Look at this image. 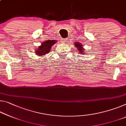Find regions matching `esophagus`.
<instances>
[{"mask_svg": "<svg viewBox=\"0 0 126 126\" xmlns=\"http://www.w3.org/2000/svg\"><path fill=\"white\" fill-rule=\"evenodd\" d=\"M67 40V39H61L62 43H66Z\"/></svg>", "mask_w": 126, "mask_h": 126, "instance_id": "obj_1", "label": "esophagus"}]
</instances>
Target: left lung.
<instances>
[{
	"mask_svg": "<svg viewBox=\"0 0 126 126\" xmlns=\"http://www.w3.org/2000/svg\"><path fill=\"white\" fill-rule=\"evenodd\" d=\"M75 45L76 46V47L77 48V50L79 51V54H82V55L85 54L84 52V49L83 48V46L80 44V43H76Z\"/></svg>",
	"mask_w": 126,
	"mask_h": 126,
	"instance_id": "1",
	"label": "left lung"
}]
</instances>
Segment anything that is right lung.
Masks as SVG:
<instances>
[{"label":"right lung","instance_id":"obj_1","mask_svg":"<svg viewBox=\"0 0 126 126\" xmlns=\"http://www.w3.org/2000/svg\"><path fill=\"white\" fill-rule=\"evenodd\" d=\"M55 43L56 41L54 40H49L43 42L41 43V45L37 48L36 50H35V53H36V54L39 56H43L49 53L51 47L55 44Z\"/></svg>","mask_w":126,"mask_h":126}]
</instances>
